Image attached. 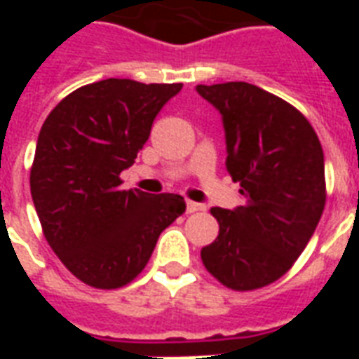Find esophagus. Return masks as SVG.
<instances>
[{
  "mask_svg": "<svg viewBox=\"0 0 359 359\" xmlns=\"http://www.w3.org/2000/svg\"><path fill=\"white\" fill-rule=\"evenodd\" d=\"M205 205L198 202H187V213H196V211H203Z\"/></svg>",
  "mask_w": 359,
  "mask_h": 359,
  "instance_id": "34e87169",
  "label": "esophagus"
}]
</instances>
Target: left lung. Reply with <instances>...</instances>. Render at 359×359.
I'll use <instances>...</instances> for the list:
<instances>
[{
  "mask_svg": "<svg viewBox=\"0 0 359 359\" xmlns=\"http://www.w3.org/2000/svg\"><path fill=\"white\" fill-rule=\"evenodd\" d=\"M196 92L221 113L226 171L246 198L234 210H211L219 234L202 262L226 288H262L292 267L321 219L323 148L300 111L254 84H198Z\"/></svg>",
  "mask_w": 359,
  "mask_h": 359,
  "instance_id": "1",
  "label": "left lung"
}]
</instances>
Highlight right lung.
<instances>
[{"label":"right lung","instance_id":"1","mask_svg":"<svg viewBox=\"0 0 359 359\" xmlns=\"http://www.w3.org/2000/svg\"><path fill=\"white\" fill-rule=\"evenodd\" d=\"M182 84L128 79L86 84L42 125L30 192L42 231L67 269L94 288L128 285L146 267L159 234L184 213L179 194L121 190L154 118Z\"/></svg>","mask_w":359,"mask_h":359}]
</instances>
